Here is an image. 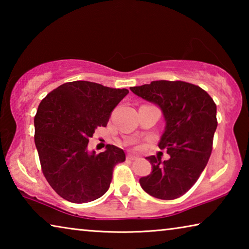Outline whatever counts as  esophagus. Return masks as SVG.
Listing matches in <instances>:
<instances>
[{
    "label": "esophagus",
    "instance_id": "1",
    "mask_svg": "<svg viewBox=\"0 0 249 249\" xmlns=\"http://www.w3.org/2000/svg\"><path fill=\"white\" fill-rule=\"evenodd\" d=\"M137 158V156H135L134 154H128L127 155V159H129V160H135Z\"/></svg>",
    "mask_w": 249,
    "mask_h": 249
}]
</instances>
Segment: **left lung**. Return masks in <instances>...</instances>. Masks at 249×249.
I'll return each mask as SVG.
<instances>
[{
    "label": "left lung",
    "mask_w": 249,
    "mask_h": 249,
    "mask_svg": "<svg viewBox=\"0 0 249 249\" xmlns=\"http://www.w3.org/2000/svg\"><path fill=\"white\" fill-rule=\"evenodd\" d=\"M130 91L161 109L166 122L158 146L170 158L146 157L150 175L140 179L142 190L161 200L183 196L199 179L212 153L217 127L216 105L195 84L183 81H151Z\"/></svg>",
    "instance_id": "1"
}]
</instances>
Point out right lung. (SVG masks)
Returning a JSON list of instances; mask_svg holds the SVG:
<instances>
[{"instance_id":"add662e5","label":"right lung","mask_w":249,"mask_h":249,"mask_svg":"<svg viewBox=\"0 0 249 249\" xmlns=\"http://www.w3.org/2000/svg\"><path fill=\"white\" fill-rule=\"evenodd\" d=\"M127 93V89L72 81L40 102L34 119L35 145L46 180L65 200L87 203L108 190L113 168L125 160L124 150L107 145L95 154L88 150V144Z\"/></svg>"}]
</instances>
